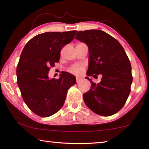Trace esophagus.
I'll list each match as a JSON object with an SVG mask.
<instances>
[{"label":"esophagus","mask_w":149,"mask_h":149,"mask_svg":"<svg viewBox=\"0 0 149 149\" xmlns=\"http://www.w3.org/2000/svg\"><path fill=\"white\" fill-rule=\"evenodd\" d=\"M81 79H82L81 77H77L76 78V82L78 84V83H79L81 81Z\"/></svg>","instance_id":"obj_1"}]
</instances>
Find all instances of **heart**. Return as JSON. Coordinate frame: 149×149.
Segmentation results:
<instances>
[{
	"instance_id": "b5f03b06",
	"label": "heart",
	"mask_w": 149,
	"mask_h": 149,
	"mask_svg": "<svg viewBox=\"0 0 149 149\" xmlns=\"http://www.w3.org/2000/svg\"><path fill=\"white\" fill-rule=\"evenodd\" d=\"M84 68L82 65H75L70 68V71L75 75H80L84 72Z\"/></svg>"
}]
</instances>
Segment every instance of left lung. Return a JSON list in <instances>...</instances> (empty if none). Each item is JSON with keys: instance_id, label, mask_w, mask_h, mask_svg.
<instances>
[{"instance_id": "1", "label": "left lung", "mask_w": 149, "mask_h": 149, "mask_svg": "<svg viewBox=\"0 0 149 149\" xmlns=\"http://www.w3.org/2000/svg\"><path fill=\"white\" fill-rule=\"evenodd\" d=\"M75 38L89 48L87 75H102L99 84L86 77L91 87L83 95L85 104L102 116L116 114L129 97L133 81L132 66L124 49L116 39L101 30L78 31Z\"/></svg>"}]
</instances>
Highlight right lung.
I'll return each instance as SVG.
<instances>
[{
	"label": "right lung",
	"mask_w": 149,
	"mask_h": 149,
	"mask_svg": "<svg viewBox=\"0 0 149 149\" xmlns=\"http://www.w3.org/2000/svg\"><path fill=\"white\" fill-rule=\"evenodd\" d=\"M77 31L46 32L29 40L22 50L16 69L17 85L25 103L41 117L56 113L65 102L68 91L76 83L65 72L59 79H50V67L59 62L60 51L70 43Z\"/></svg>",
	"instance_id": "1"
}]
</instances>
